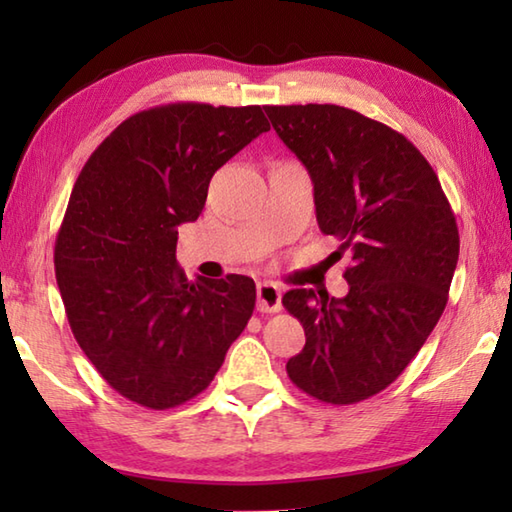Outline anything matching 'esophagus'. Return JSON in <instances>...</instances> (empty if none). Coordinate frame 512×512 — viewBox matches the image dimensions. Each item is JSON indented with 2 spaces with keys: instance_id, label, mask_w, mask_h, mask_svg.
Wrapping results in <instances>:
<instances>
[{
  "instance_id": "1",
  "label": "esophagus",
  "mask_w": 512,
  "mask_h": 512,
  "mask_svg": "<svg viewBox=\"0 0 512 512\" xmlns=\"http://www.w3.org/2000/svg\"><path fill=\"white\" fill-rule=\"evenodd\" d=\"M257 309L262 314H277L282 309V291L273 282L257 284Z\"/></svg>"
}]
</instances>
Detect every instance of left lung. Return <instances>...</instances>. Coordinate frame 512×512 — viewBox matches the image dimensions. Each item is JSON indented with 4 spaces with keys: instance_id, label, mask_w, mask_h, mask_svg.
I'll use <instances>...</instances> for the list:
<instances>
[{
    "instance_id": "left-lung-1",
    "label": "left lung",
    "mask_w": 512,
    "mask_h": 512,
    "mask_svg": "<svg viewBox=\"0 0 512 512\" xmlns=\"http://www.w3.org/2000/svg\"><path fill=\"white\" fill-rule=\"evenodd\" d=\"M264 110L309 171L320 232L352 257L345 298L284 293L307 336L287 372L320 402L368 400L402 375L443 316L458 262L454 212L424 155L381 121L332 103Z\"/></svg>"
}]
</instances>
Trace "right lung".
Segmentation results:
<instances>
[{
	"label": "right lung",
	"mask_w": 512,
	"mask_h": 512,
	"mask_svg": "<svg viewBox=\"0 0 512 512\" xmlns=\"http://www.w3.org/2000/svg\"><path fill=\"white\" fill-rule=\"evenodd\" d=\"M259 106L169 103L112 131L81 169L54 250L65 314L119 395L162 411L203 393L255 309L246 275L189 282L178 225L216 169L268 131Z\"/></svg>",
	"instance_id": "obj_1"
}]
</instances>
